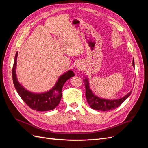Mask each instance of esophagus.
<instances>
[{
  "instance_id": "esophagus-1",
  "label": "esophagus",
  "mask_w": 148,
  "mask_h": 148,
  "mask_svg": "<svg viewBox=\"0 0 148 148\" xmlns=\"http://www.w3.org/2000/svg\"><path fill=\"white\" fill-rule=\"evenodd\" d=\"M83 65L80 64H78V65H77V69L78 70H82L83 68Z\"/></svg>"
}]
</instances>
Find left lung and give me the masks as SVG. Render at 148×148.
<instances>
[{"label": "left lung", "instance_id": "8db88e82", "mask_svg": "<svg viewBox=\"0 0 148 148\" xmlns=\"http://www.w3.org/2000/svg\"><path fill=\"white\" fill-rule=\"evenodd\" d=\"M133 66L135 67V62L134 59L133 60ZM85 79H83L84 82L85 88H86V97L89 105L90 106L92 109L102 111H108L110 110H113L117 108L122 103L126 100L127 98L131 95L132 91L127 94L124 97L120 98L117 99H106L104 98H101L96 96L89 87V83L88 81V78L85 76Z\"/></svg>", "mask_w": 148, "mask_h": 148}]
</instances>
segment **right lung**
Returning a JSON list of instances; mask_svg holds the SVG:
<instances>
[{
	"label": "right lung",
	"instance_id": "1",
	"mask_svg": "<svg viewBox=\"0 0 148 148\" xmlns=\"http://www.w3.org/2000/svg\"><path fill=\"white\" fill-rule=\"evenodd\" d=\"M17 56L18 52H16L14 59L12 69V78L15 88L19 96L26 104L33 110L48 111L55 109L60 102L64 84L69 78L74 77L73 71L69 70L60 75L53 87L48 91L42 93L32 92L22 86L17 79L16 73Z\"/></svg>",
	"mask_w": 148,
	"mask_h": 148
}]
</instances>
